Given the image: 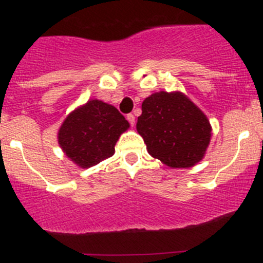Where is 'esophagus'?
I'll list each match as a JSON object with an SVG mask.
<instances>
[{
  "label": "esophagus",
  "mask_w": 263,
  "mask_h": 263,
  "mask_svg": "<svg viewBox=\"0 0 263 263\" xmlns=\"http://www.w3.org/2000/svg\"><path fill=\"white\" fill-rule=\"evenodd\" d=\"M126 118H127V121L129 122V124H131V126H134V124H135V116L132 115V113H129V115H127Z\"/></svg>",
  "instance_id": "34e87169"
}]
</instances>
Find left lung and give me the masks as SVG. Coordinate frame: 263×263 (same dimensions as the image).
I'll return each instance as SVG.
<instances>
[{
  "mask_svg": "<svg viewBox=\"0 0 263 263\" xmlns=\"http://www.w3.org/2000/svg\"><path fill=\"white\" fill-rule=\"evenodd\" d=\"M136 128L153 158L171 168H190L210 144L211 126L182 92H155L142 103Z\"/></svg>",
  "mask_w": 263,
  "mask_h": 263,
  "instance_id": "left-lung-1",
  "label": "left lung"
}]
</instances>
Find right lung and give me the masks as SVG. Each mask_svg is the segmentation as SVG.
<instances>
[{
	"label": "right lung",
	"instance_id": "right-lung-1",
	"mask_svg": "<svg viewBox=\"0 0 263 263\" xmlns=\"http://www.w3.org/2000/svg\"><path fill=\"white\" fill-rule=\"evenodd\" d=\"M128 127L113 105L90 100L67 116L58 132V142L73 163L90 168L115 154L116 142Z\"/></svg>",
	"mask_w": 263,
	"mask_h": 263
}]
</instances>
